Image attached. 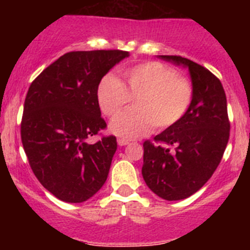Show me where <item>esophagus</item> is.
Instances as JSON below:
<instances>
[{
  "mask_svg": "<svg viewBox=\"0 0 250 250\" xmlns=\"http://www.w3.org/2000/svg\"><path fill=\"white\" fill-rule=\"evenodd\" d=\"M129 143H130V141L126 140V139H123V138L118 139V144L120 145V146H125V145H127Z\"/></svg>",
  "mask_w": 250,
  "mask_h": 250,
  "instance_id": "1",
  "label": "esophagus"
}]
</instances>
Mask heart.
<instances>
[{
	"label": "heart",
	"instance_id": "b5f03b06",
	"mask_svg": "<svg viewBox=\"0 0 250 250\" xmlns=\"http://www.w3.org/2000/svg\"><path fill=\"white\" fill-rule=\"evenodd\" d=\"M125 85L112 75L100 80L96 98L101 111L114 118L134 99V109L112 120L110 129L115 135L135 139L154 130L173 126L187 114L193 100V86L179 77L174 68L147 61L123 71Z\"/></svg>",
	"mask_w": 250,
	"mask_h": 250
}]
</instances>
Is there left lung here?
Segmentation results:
<instances>
[{"label": "left lung", "mask_w": 250, "mask_h": 250, "mask_svg": "<svg viewBox=\"0 0 250 250\" xmlns=\"http://www.w3.org/2000/svg\"><path fill=\"white\" fill-rule=\"evenodd\" d=\"M189 67L193 100L175 125L144 141L141 169L147 187L165 200L193 195L219 165L230 134L227 96L220 80L208 68L182 56H161ZM174 151H169V146Z\"/></svg>", "instance_id": "8db88e82"}]
</instances>
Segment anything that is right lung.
I'll list each match as a JSON object with an SVG mask.
<instances>
[{
	"instance_id": "obj_1",
	"label": "right lung",
	"mask_w": 250,
	"mask_h": 250,
	"mask_svg": "<svg viewBox=\"0 0 250 250\" xmlns=\"http://www.w3.org/2000/svg\"><path fill=\"white\" fill-rule=\"evenodd\" d=\"M127 51H71L46 67L28 87L21 140L35 176L57 199L83 203L105 184L118 149L114 135H101L96 90ZM100 135L95 145L90 136Z\"/></svg>"
}]
</instances>
